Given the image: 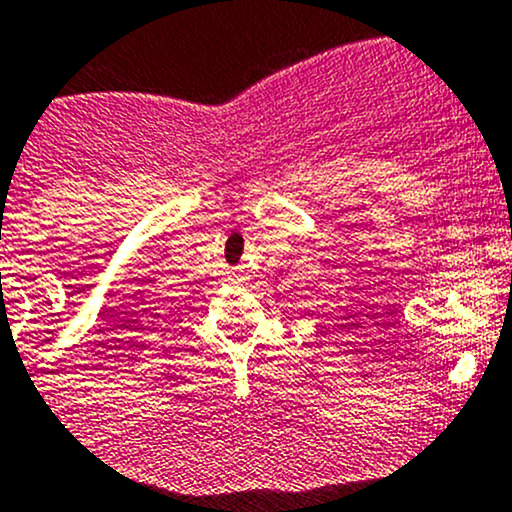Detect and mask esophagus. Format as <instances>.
Returning <instances> with one entry per match:
<instances>
[{
  "label": "esophagus",
  "mask_w": 512,
  "mask_h": 512,
  "mask_svg": "<svg viewBox=\"0 0 512 512\" xmlns=\"http://www.w3.org/2000/svg\"><path fill=\"white\" fill-rule=\"evenodd\" d=\"M232 277H237V275H232Z\"/></svg>",
  "instance_id": "obj_1"
}]
</instances>
